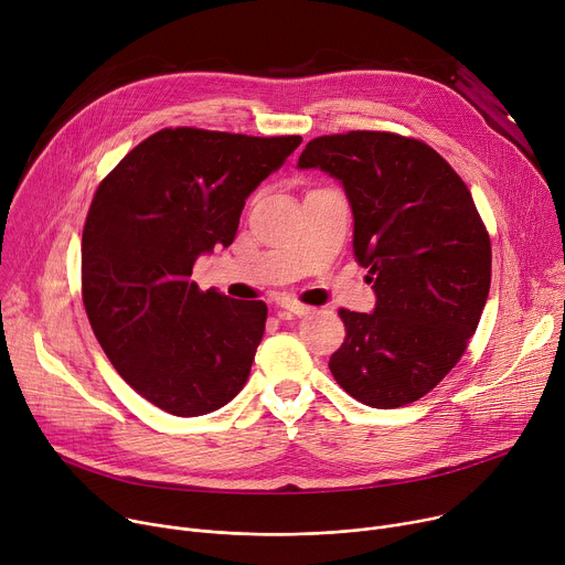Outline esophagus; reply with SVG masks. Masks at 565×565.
Masks as SVG:
<instances>
[{"mask_svg": "<svg viewBox=\"0 0 565 565\" xmlns=\"http://www.w3.org/2000/svg\"><path fill=\"white\" fill-rule=\"evenodd\" d=\"M279 306H281V309H284L286 313H292V316H297V318H301V316H309V313H311V306H303V303H299V301H290V299L281 301Z\"/></svg>", "mask_w": 565, "mask_h": 565, "instance_id": "1", "label": "esophagus"}]
</instances>
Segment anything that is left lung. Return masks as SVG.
<instances>
[{
	"label": "left lung",
	"instance_id": "8db88e82",
	"mask_svg": "<svg viewBox=\"0 0 565 565\" xmlns=\"http://www.w3.org/2000/svg\"><path fill=\"white\" fill-rule=\"evenodd\" d=\"M297 167L342 184L376 292L372 313L340 309L333 379L370 407L422 398L467 351L489 297L491 241L471 191L428 143L392 132L318 137Z\"/></svg>",
	"mask_w": 565,
	"mask_h": 565
}]
</instances>
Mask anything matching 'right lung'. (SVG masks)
<instances>
[{"mask_svg": "<svg viewBox=\"0 0 565 565\" xmlns=\"http://www.w3.org/2000/svg\"><path fill=\"white\" fill-rule=\"evenodd\" d=\"M299 135L164 128L98 184L83 227V303L121 379L175 417H200L247 383L268 306L191 281L200 254L230 247L247 195Z\"/></svg>", "mask_w": 565, "mask_h": 565, "instance_id": "1", "label": "right lung"}]
</instances>
